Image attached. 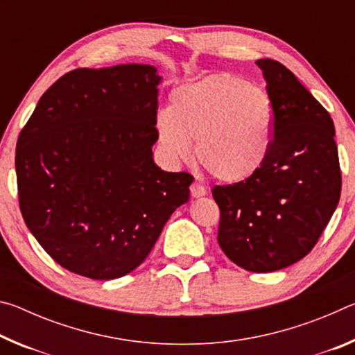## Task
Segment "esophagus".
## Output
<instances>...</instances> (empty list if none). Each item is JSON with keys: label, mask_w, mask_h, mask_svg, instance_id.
Segmentation results:
<instances>
[{"label": "esophagus", "mask_w": 355, "mask_h": 355, "mask_svg": "<svg viewBox=\"0 0 355 355\" xmlns=\"http://www.w3.org/2000/svg\"><path fill=\"white\" fill-rule=\"evenodd\" d=\"M205 194H207V189L203 188L202 184H199V183L191 184V196L194 197V199H197V197H203Z\"/></svg>", "instance_id": "34e87169"}]
</instances>
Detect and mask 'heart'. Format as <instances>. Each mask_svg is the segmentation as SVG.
I'll use <instances>...</instances> for the list:
<instances>
[{
    "mask_svg": "<svg viewBox=\"0 0 355 355\" xmlns=\"http://www.w3.org/2000/svg\"><path fill=\"white\" fill-rule=\"evenodd\" d=\"M167 158L188 161L196 141L200 164L214 178L241 183L255 177L271 155L275 111L269 95L241 76L214 73L184 83L156 117Z\"/></svg>",
    "mask_w": 355,
    "mask_h": 355,
    "instance_id": "heart-1",
    "label": "heart"
}]
</instances>
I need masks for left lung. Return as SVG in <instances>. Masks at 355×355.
I'll return each mask as SVG.
<instances>
[{"label": "left lung", "instance_id": "1", "mask_svg": "<svg viewBox=\"0 0 355 355\" xmlns=\"http://www.w3.org/2000/svg\"><path fill=\"white\" fill-rule=\"evenodd\" d=\"M275 111V136L263 169L250 180L214 186L218 243L250 272L291 266L315 248L340 200L341 173L329 112L293 71L258 59Z\"/></svg>", "mask_w": 355, "mask_h": 355}]
</instances>
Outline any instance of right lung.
<instances>
[{
    "mask_svg": "<svg viewBox=\"0 0 355 355\" xmlns=\"http://www.w3.org/2000/svg\"><path fill=\"white\" fill-rule=\"evenodd\" d=\"M153 65L76 69L42 95L15 150L25 224L58 264L94 280L146 260L192 178L155 164Z\"/></svg>",
    "mask_w": 355,
    "mask_h": 355,
    "instance_id": "right-lung-1",
    "label": "right lung"
}]
</instances>
